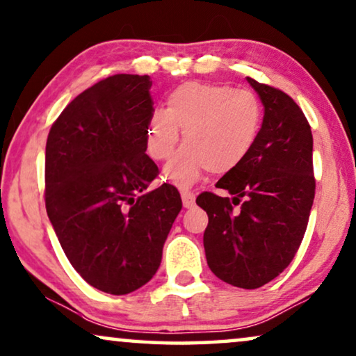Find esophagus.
I'll return each mask as SVG.
<instances>
[{"label": "esophagus", "mask_w": 356, "mask_h": 356, "mask_svg": "<svg viewBox=\"0 0 356 356\" xmlns=\"http://www.w3.org/2000/svg\"><path fill=\"white\" fill-rule=\"evenodd\" d=\"M181 199H183V205L186 209H193L195 205V195L194 193H191L188 189L181 191Z\"/></svg>", "instance_id": "obj_1"}]
</instances>
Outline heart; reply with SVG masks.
<instances>
[{"label": "heart", "mask_w": 356, "mask_h": 356, "mask_svg": "<svg viewBox=\"0 0 356 356\" xmlns=\"http://www.w3.org/2000/svg\"><path fill=\"white\" fill-rule=\"evenodd\" d=\"M261 123L264 107L252 91L188 81L168 92L165 109L152 112L144 143L154 161H165L181 128L186 144L163 168V178L186 188L207 170L226 173L239 167L259 140Z\"/></svg>", "instance_id": "b5f03b06"}]
</instances>
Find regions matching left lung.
Masks as SVG:
<instances>
[{
	"instance_id": "1",
	"label": "left lung",
	"mask_w": 356,
	"mask_h": 356,
	"mask_svg": "<svg viewBox=\"0 0 356 356\" xmlns=\"http://www.w3.org/2000/svg\"><path fill=\"white\" fill-rule=\"evenodd\" d=\"M265 107L260 136L239 167L202 193L209 215L204 249L216 277L242 289L275 280L296 257L315 199L313 136L307 117L284 91L247 76ZM236 207H239L238 211Z\"/></svg>"
}]
</instances>
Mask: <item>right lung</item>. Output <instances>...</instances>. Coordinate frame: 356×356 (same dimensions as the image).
Segmentation results:
<instances>
[{"instance_id": "1", "label": "right lung", "mask_w": 356, "mask_h": 356, "mask_svg": "<svg viewBox=\"0 0 356 356\" xmlns=\"http://www.w3.org/2000/svg\"><path fill=\"white\" fill-rule=\"evenodd\" d=\"M149 75L117 74L69 102L46 141L44 202L64 254L96 289L125 296L151 281L181 210L178 189L144 193L159 168L146 154Z\"/></svg>"}]
</instances>
